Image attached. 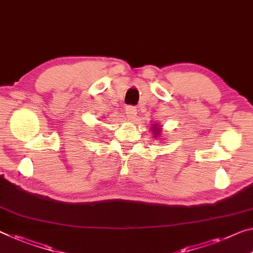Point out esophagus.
Listing matches in <instances>:
<instances>
[{"label":"esophagus","instance_id":"1","mask_svg":"<svg viewBox=\"0 0 253 253\" xmlns=\"http://www.w3.org/2000/svg\"><path fill=\"white\" fill-rule=\"evenodd\" d=\"M126 113L130 120H134L135 116H137V108L134 106H126Z\"/></svg>","mask_w":253,"mask_h":253}]
</instances>
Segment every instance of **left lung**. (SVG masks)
<instances>
[{"label": "left lung", "mask_w": 253, "mask_h": 253, "mask_svg": "<svg viewBox=\"0 0 253 253\" xmlns=\"http://www.w3.org/2000/svg\"><path fill=\"white\" fill-rule=\"evenodd\" d=\"M153 131H154V134H155V137H158L159 133H161V130H159L158 126H153Z\"/></svg>", "instance_id": "obj_1"}]
</instances>
